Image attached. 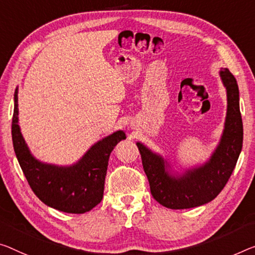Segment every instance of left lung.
I'll use <instances>...</instances> for the list:
<instances>
[{"label":"left lung","instance_id":"8db88e82","mask_svg":"<svg viewBox=\"0 0 255 255\" xmlns=\"http://www.w3.org/2000/svg\"><path fill=\"white\" fill-rule=\"evenodd\" d=\"M220 76L227 89L228 108L221 141L209 162L175 178L165 171V162L160 156L136 143L152 197L167 209H191L211 202L225 188L236 166L243 146L240 91L228 68L221 69Z\"/></svg>","mask_w":255,"mask_h":255}]
</instances>
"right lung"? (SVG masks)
I'll return each mask as SVG.
<instances>
[{
    "mask_svg": "<svg viewBox=\"0 0 255 255\" xmlns=\"http://www.w3.org/2000/svg\"><path fill=\"white\" fill-rule=\"evenodd\" d=\"M17 95L18 89H15L11 127L13 149L34 194L44 204L66 213L81 214L92 210L103 199L109 155L116 144L125 139V133L117 131L98 141L72 166L41 163L30 154L21 135Z\"/></svg>",
    "mask_w": 255,
    "mask_h": 255,
    "instance_id": "1",
    "label": "right lung"
}]
</instances>
